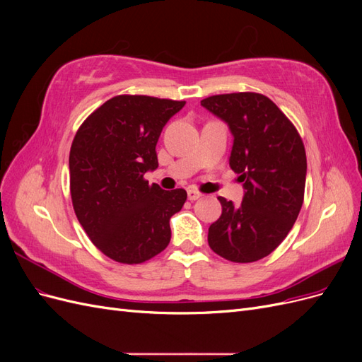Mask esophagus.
Returning <instances> with one entry per match:
<instances>
[{
  "label": "esophagus",
  "mask_w": 362,
  "mask_h": 362,
  "mask_svg": "<svg viewBox=\"0 0 362 362\" xmlns=\"http://www.w3.org/2000/svg\"><path fill=\"white\" fill-rule=\"evenodd\" d=\"M187 194H189V199L190 201H198V199H201L202 196H204L202 193H199L198 190H194V189H189Z\"/></svg>",
  "instance_id": "34e87169"
}]
</instances>
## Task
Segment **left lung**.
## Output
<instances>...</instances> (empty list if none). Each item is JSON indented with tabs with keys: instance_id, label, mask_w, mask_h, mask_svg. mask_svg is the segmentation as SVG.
Instances as JSON below:
<instances>
[{
	"instance_id": "obj_1",
	"label": "left lung",
	"mask_w": 362,
	"mask_h": 362,
	"mask_svg": "<svg viewBox=\"0 0 362 362\" xmlns=\"http://www.w3.org/2000/svg\"><path fill=\"white\" fill-rule=\"evenodd\" d=\"M234 136L229 166L245 187L242 205L218 196L222 216L208 228V245L233 262L270 255L287 237L303 204L306 154L291 120L255 92L213 95L201 101Z\"/></svg>"
}]
</instances>
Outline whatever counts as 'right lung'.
Segmentation results:
<instances>
[{"instance_id": "obj_1", "label": "right lung", "mask_w": 362, "mask_h": 362, "mask_svg": "<svg viewBox=\"0 0 362 362\" xmlns=\"http://www.w3.org/2000/svg\"><path fill=\"white\" fill-rule=\"evenodd\" d=\"M185 101L117 95L87 116L69 152L71 198L76 218L104 255L140 264L170 242V217L187 192L163 190L145 180L158 168L163 127Z\"/></svg>"}]
</instances>
